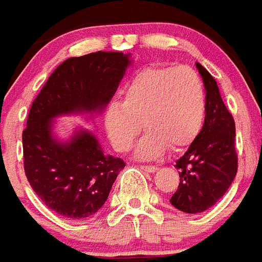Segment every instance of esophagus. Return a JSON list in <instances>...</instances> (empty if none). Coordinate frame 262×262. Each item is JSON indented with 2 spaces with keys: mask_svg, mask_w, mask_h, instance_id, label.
<instances>
[{
  "mask_svg": "<svg viewBox=\"0 0 262 262\" xmlns=\"http://www.w3.org/2000/svg\"><path fill=\"white\" fill-rule=\"evenodd\" d=\"M141 169L145 170L147 173H155L158 170V167H152V165H141Z\"/></svg>",
  "mask_w": 262,
  "mask_h": 262,
  "instance_id": "34e87169",
  "label": "esophagus"
}]
</instances>
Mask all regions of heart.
Here are the masks:
<instances>
[{
  "mask_svg": "<svg viewBox=\"0 0 262 262\" xmlns=\"http://www.w3.org/2000/svg\"><path fill=\"white\" fill-rule=\"evenodd\" d=\"M205 111L204 84L196 71L151 66L133 76L124 88L123 101L107 104L103 123L112 146L121 152L132 147L143 125L147 130L134 155L154 160L168 146L180 150L190 145L202 130Z\"/></svg>",
  "mask_w": 262,
  "mask_h": 262,
  "instance_id": "1",
  "label": "heart"
}]
</instances>
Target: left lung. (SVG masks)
<instances>
[{
    "mask_svg": "<svg viewBox=\"0 0 262 262\" xmlns=\"http://www.w3.org/2000/svg\"><path fill=\"white\" fill-rule=\"evenodd\" d=\"M205 88L207 111L203 128L176 161L180 185L170 204L185 213H202L230 187L238 169L235 123L227 111L219 85L200 63H195Z\"/></svg>",
    "mask_w": 262,
    "mask_h": 262,
    "instance_id": "8db88e82",
    "label": "left lung"
}]
</instances>
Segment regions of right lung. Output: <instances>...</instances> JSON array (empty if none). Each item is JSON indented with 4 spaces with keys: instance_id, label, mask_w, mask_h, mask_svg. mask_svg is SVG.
Segmentation results:
<instances>
[{
    "instance_id": "add662e5",
    "label": "right lung",
    "mask_w": 262,
    "mask_h": 262,
    "mask_svg": "<svg viewBox=\"0 0 262 262\" xmlns=\"http://www.w3.org/2000/svg\"><path fill=\"white\" fill-rule=\"evenodd\" d=\"M130 54L97 51L68 58L51 73L29 110L23 132L24 170L51 211L86 219L103 207L125 164L106 155L97 136L77 125L62 138L55 120L102 114L133 60Z\"/></svg>"
}]
</instances>
